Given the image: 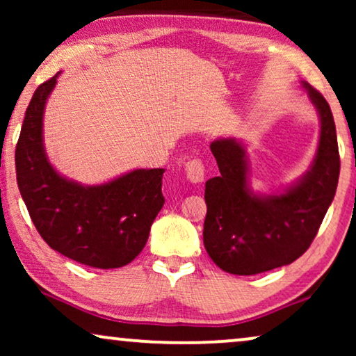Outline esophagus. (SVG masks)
<instances>
[{"label": "esophagus", "mask_w": 356, "mask_h": 356, "mask_svg": "<svg viewBox=\"0 0 356 356\" xmlns=\"http://www.w3.org/2000/svg\"><path fill=\"white\" fill-rule=\"evenodd\" d=\"M184 172H186V177L191 183H202L204 181V165L199 159H191L188 160L186 165H184Z\"/></svg>", "instance_id": "esophagus-1"}]
</instances>
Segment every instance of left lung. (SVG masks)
Segmentation results:
<instances>
[{
	"label": "left lung",
	"instance_id": "obj_1",
	"mask_svg": "<svg viewBox=\"0 0 356 356\" xmlns=\"http://www.w3.org/2000/svg\"><path fill=\"white\" fill-rule=\"evenodd\" d=\"M319 116V143L309 170L282 191L250 186L246 145L236 138L211 143L220 175L206 181L204 246L222 270L254 275L298 259L313 243L337 191L340 157L330 106L301 81Z\"/></svg>",
	"mask_w": 356,
	"mask_h": 356
}]
</instances>
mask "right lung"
I'll return each instance as SVG.
<instances>
[{
  "label": "right lung",
  "instance_id": "obj_1",
  "mask_svg": "<svg viewBox=\"0 0 356 356\" xmlns=\"http://www.w3.org/2000/svg\"><path fill=\"white\" fill-rule=\"evenodd\" d=\"M33 94L16 145L17 186L37 232L63 256L97 267L129 264L147 243L163 207V168H134L102 184H82L58 172L43 144V113L56 79Z\"/></svg>",
  "mask_w": 356,
  "mask_h": 356
}]
</instances>
